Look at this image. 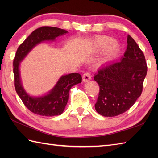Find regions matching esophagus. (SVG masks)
<instances>
[{
	"label": "esophagus",
	"instance_id": "34e87169",
	"mask_svg": "<svg viewBox=\"0 0 158 158\" xmlns=\"http://www.w3.org/2000/svg\"><path fill=\"white\" fill-rule=\"evenodd\" d=\"M91 79V75L88 73L86 72L83 75V82H87L89 81Z\"/></svg>",
	"mask_w": 158,
	"mask_h": 158
}]
</instances>
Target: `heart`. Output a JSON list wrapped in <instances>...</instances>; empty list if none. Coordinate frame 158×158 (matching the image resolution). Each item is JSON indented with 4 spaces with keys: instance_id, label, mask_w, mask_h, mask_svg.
<instances>
[{
    "instance_id": "heart-1",
    "label": "heart",
    "mask_w": 158,
    "mask_h": 158,
    "mask_svg": "<svg viewBox=\"0 0 158 158\" xmlns=\"http://www.w3.org/2000/svg\"><path fill=\"white\" fill-rule=\"evenodd\" d=\"M93 49L100 50L104 48L102 53L101 60L107 61L115 57L120 49L119 43L116 41H112V38L107 36H101L96 38L92 43Z\"/></svg>"
}]
</instances>
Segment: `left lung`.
Wrapping results in <instances>:
<instances>
[{
  "label": "left lung",
  "instance_id": "1",
  "mask_svg": "<svg viewBox=\"0 0 158 158\" xmlns=\"http://www.w3.org/2000/svg\"><path fill=\"white\" fill-rule=\"evenodd\" d=\"M127 43L122 58L101 66L94 76L100 87L95 109L104 117H115L126 112L141 95L147 72L145 58L130 35Z\"/></svg>",
  "mask_w": 158,
  "mask_h": 158
}]
</instances>
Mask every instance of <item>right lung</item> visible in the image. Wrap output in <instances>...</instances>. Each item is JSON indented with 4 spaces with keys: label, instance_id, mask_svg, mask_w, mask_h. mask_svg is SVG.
<instances>
[{
    "label": "right lung",
    "instance_id": "add662e5",
    "mask_svg": "<svg viewBox=\"0 0 158 158\" xmlns=\"http://www.w3.org/2000/svg\"><path fill=\"white\" fill-rule=\"evenodd\" d=\"M67 32L68 31L59 28L43 26L33 31L16 52L13 60L15 91L24 105L36 115L47 117L61 115L68 102L70 88L81 83V76L79 73L62 75L48 94L41 96H32L26 92L22 85L19 73L20 62L36 45L44 41H54L56 37Z\"/></svg>",
    "mask_w": 158,
    "mask_h": 158
}]
</instances>
